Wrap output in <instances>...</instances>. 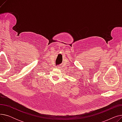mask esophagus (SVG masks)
<instances>
[{
	"instance_id": "obj_1",
	"label": "esophagus",
	"mask_w": 122,
	"mask_h": 122,
	"mask_svg": "<svg viewBox=\"0 0 122 122\" xmlns=\"http://www.w3.org/2000/svg\"><path fill=\"white\" fill-rule=\"evenodd\" d=\"M56 68H59V66H57Z\"/></svg>"
}]
</instances>
